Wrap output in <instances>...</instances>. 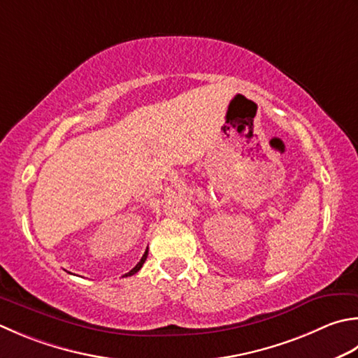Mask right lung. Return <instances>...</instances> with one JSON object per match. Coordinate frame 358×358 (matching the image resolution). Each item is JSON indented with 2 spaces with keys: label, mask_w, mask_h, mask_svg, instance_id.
<instances>
[{
  "label": "right lung",
  "mask_w": 358,
  "mask_h": 358,
  "mask_svg": "<svg viewBox=\"0 0 358 358\" xmlns=\"http://www.w3.org/2000/svg\"><path fill=\"white\" fill-rule=\"evenodd\" d=\"M147 255H149V250H145V253L143 255V257H141V261H139L135 267H133L129 273H125L124 275V278H127V276H131V275H135V273H138L139 270H141V267H143V264L145 262V259H147Z\"/></svg>",
  "instance_id": "right-lung-1"
}]
</instances>
